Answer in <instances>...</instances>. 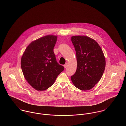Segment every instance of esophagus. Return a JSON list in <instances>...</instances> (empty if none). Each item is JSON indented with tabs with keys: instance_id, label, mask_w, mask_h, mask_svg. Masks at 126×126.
I'll return each instance as SVG.
<instances>
[{
	"instance_id": "esophagus-1",
	"label": "esophagus",
	"mask_w": 126,
	"mask_h": 126,
	"mask_svg": "<svg viewBox=\"0 0 126 126\" xmlns=\"http://www.w3.org/2000/svg\"><path fill=\"white\" fill-rule=\"evenodd\" d=\"M68 63H66V64H65V65H64V68H65V69H66V68H67V67H68Z\"/></svg>"
}]
</instances>
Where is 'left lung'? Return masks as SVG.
Here are the masks:
<instances>
[{"label":"left lung","mask_w":126,"mask_h":126,"mask_svg":"<svg viewBox=\"0 0 126 126\" xmlns=\"http://www.w3.org/2000/svg\"><path fill=\"white\" fill-rule=\"evenodd\" d=\"M71 40L75 49L77 69L71 80L81 90L92 89L100 80L105 68V58L95 40L86 36H73Z\"/></svg>","instance_id":"obj_1"}]
</instances>
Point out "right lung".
<instances>
[{
  "mask_svg": "<svg viewBox=\"0 0 126 126\" xmlns=\"http://www.w3.org/2000/svg\"><path fill=\"white\" fill-rule=\"evenodd\" d=\"M57 36L46 35L31 42L21 60L23 75L33 88L45 90L55 83L58 75L64 70L56 62L54 52Z\"/></svg>",
  "mask_w": 126,
  "mask_h": 126,
  "instance_id": "add662e5",
  "label": "right lung"
}]
</instances>
